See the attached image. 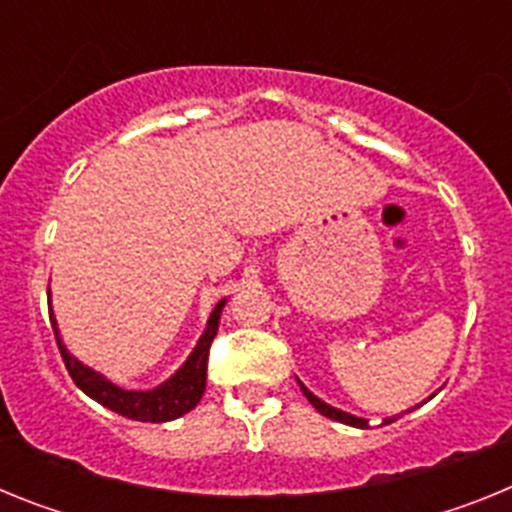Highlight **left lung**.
Wrapping results in <instances>:
<instances>
[{
    "mask_svg": "<svg viewBox=\"0 0 512 512\" xmlns=\"http://www.w3.org/2000/svg\"><path fill=\"white\" fill-rule=\"evenodd\" d=\"M300 387H302V392H305V397L307 400H310V405L315 410H318L320 415H325V418H333V420H338V423H346V425H354V428H369V420H364V418H356V415H351V413H343V410H338V408H330L328 402H323L320 400V397H315L312 395L310 390H307L305 384L300 382ZM395 415H392V418H387L384 420V425L387 423H395Z\"/></svg>",
    "mask_w": 512,
    "mask_h": 512,
    "instance_id": "obj_1",
    "label": "left lung"
}]
</instances>
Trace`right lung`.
<instances>
[{"label":"right lung","instance_id":"1","mask_svg":"<svg viewBox=\"0 0 512 512\" xmlns=\"http://www.w3.org/2000/svg\"><path fill=\"white\" fill-rule=\"evenodd\" d=\"M51 292V289H48ZM225 302L220 300L215 305V310L210 312V320H207L205 333L200 336L194 351L189 354V359L184 361L182 369L176 374H171L164 384H158L156 390L135 392V390H122L117 384H112L110 379L102 377L99 372L89 369V366L81 364L76 356H71L63 346L61 336H58V325L53 318L51 310V323L56 330V343L58 351L63 356V364L69 369L71 379L79 387L84 395H89L92 400H97L99 405L110 408L112 413L125 415L130 420H140V423H166V420L182 418L184 413H189L192 408H197V402L205 395L207 384V356H210V343L217 336V325H220V312H223Z\"/></svg>","mask_w":512,"mask_h":512}]
</instances>
